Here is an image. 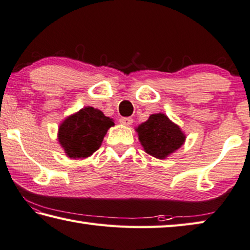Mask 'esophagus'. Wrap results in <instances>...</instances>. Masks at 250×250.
Instances as JSON below:
<instances>
[{
  "mask_svg": "<svg viewBox=\"0 0 250 250\" xmlns=\"http://www.w3.org/2000/svg\"><path fill=\"white\" fill-rule=\"evenodd\" d=\"M119 122H120V125H122L129 126V125H132L133 119H132V118H120Z\"/></svg>",
  "mask_w": 250,
  "mask_h": 250,
  "instance_id": "34e87169",
  "label": "esophagus"
}]
</instances>
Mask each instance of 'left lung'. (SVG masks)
Wrapping results in <instances>:
<instances>
[{
  "mask_svg": "<svg viewBox=\"0 0 250 250\" xmlns=\"http://www.w3.org/2000/svg\"><path fill=\"white\" fill-rule=\"evenodd\" d=\"M135 131L144 151L158 160H165L184 145L186 134L164 113H153Z\"/></svg>",
  "mask_w": 250,
  "mask_h": 250,
  "instance_id": "left-lung-1",
  "label": "left lung"
}]
</instances>
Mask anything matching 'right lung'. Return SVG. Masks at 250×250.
Returning <instances> with one entry per match:
<instances>
[{
  "mask_svg": "<svg viewBox=\"0 0 250 250\" xmlns=\"http://www.w3.org/2000/svg\"><path fill=\"white\" fill-rule=\"evenodd\" d=\"M113 120L94 107H84L66 117L58 129V141L67 157L84 160L101 147Z\"/></svg>",
  "mask_w": 250,
  "mask_h": 250,
  "instance_id": "obj_1",
  "label": "right lung"
}]
</instances>
